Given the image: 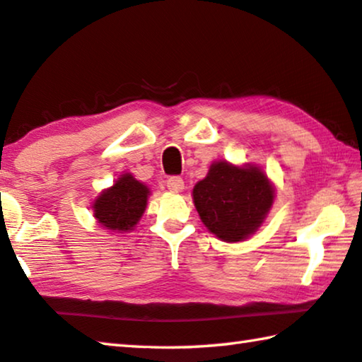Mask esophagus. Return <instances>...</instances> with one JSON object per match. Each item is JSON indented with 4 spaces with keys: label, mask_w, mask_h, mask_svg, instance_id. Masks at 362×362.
<instances>
[{
    "label": "esophagus",
    "mask_w": 362,
    "mask_h": 362,
    "mask_svg": "<svg viewBox=\"0 0 362 362\" xmlns=\"http://www.w3.org/2000/svg\"><path fill=\"white\" fill-rule=\"evenodd\" d=\"M166 185H168V189L169 192H173V193H180L182 189H183V180L180 179V177H177V175H173V177H169L168 179V182H166Z\"/></svg>",
    "instance_id": "obj_1"
}]
</instances>
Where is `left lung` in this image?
Here are the masks:
<instances>
[{"mask_svg":"<svg viewBox=\"0 0 362 362\" xmlns=\"http://www.w3.org/2000/svg\"><path fill=\"white\" fill-rule=\"evenodd\" d=\"M275 198L272 183L258 166L210 164L206 179L193 188L194 207L210 233L225 242H240L258 229Z\"/></svg>","mask_w":362,"mask_h":362,"instance_id":"obj_1","label":"left lung"}]
</instances>
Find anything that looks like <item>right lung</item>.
<instances>
[{
    "label": "right lung",
    "mask_w": 362,
    "mask_h": 362,
    "mask_svg": "<svg viewBox=\"0 0 362 362\" xmlns=\"http://www.w3.org/2000/svg\"><path fill=\"white\" fill-rule=\"evenodd\" d=\"M148 194L147 185L131 174H123L93 202L95 218L114 233L133 231L146 212Z\"/></svg>",
    "instance_id": "1"
}]
</instances>
